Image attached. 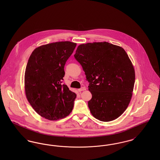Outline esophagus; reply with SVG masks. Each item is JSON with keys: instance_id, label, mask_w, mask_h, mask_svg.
Instances as JSON below:
<instances>
[{"instance_id": "34e87169", "label": "esophagus", "mask_w": 160, "mask_h": 160, "mask_svg": "<svg viewBox=\"0 0 160 160\" xmlns=\"http://www.w3.org/2000/svg\"><path fill=\"white\" fill-rule=\"evenodd\" d=\"M85 90H86V88H85V87H82V88H81L80 89H78V91H85Z\"/></svg>"}]
</instances>
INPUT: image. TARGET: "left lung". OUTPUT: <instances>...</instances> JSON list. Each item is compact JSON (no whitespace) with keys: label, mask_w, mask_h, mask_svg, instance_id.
Segmentation results:
<instances>
[{"label":"left lung","mask_w":160,"mask_h":160,"mask_svg":"<svg viewBox=\"0 0 160 160\" xmlns=\"http://www.w3.org/2000/svg\"><path fill=\"white\" fill-rule=\"evenodd\" d=\"M74 58L82 65L92 99L88 101L96 119L109 122L125 111L131 99L135 71L121 47L107 42L78 46Z\"/></svg>","instance_id":"8db88e82"}]
</instances>
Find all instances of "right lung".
<instances>
[{
    "mask_svg": "<svg viewBox=\"0 0 160 160\" xmlns=\"http://www.w3.org/2000/svg\"><path fill=\"white\" fill-rule=\"evenodd\" d=\"M76 43L62 41L36 48L28 60L24 74L26 98L41 116L57 121L72 112L76 94L62 84L64 67Z\"/></svg>",
    "mask_w": 160,
    "mask_h": 160,
    "instance_id": "1",
    "label": "right lung"
}]
</instances>
